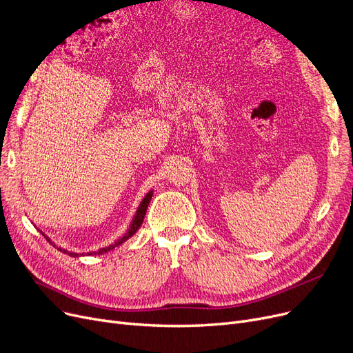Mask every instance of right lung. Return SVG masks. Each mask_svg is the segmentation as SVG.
I'll return each instance as SVG.
<instances>
[{"instance_id":"obj_1","label":"right lung","mask_w":353,"mask_h":353,"mask_svg":"<svg viewBox=\"0 0 353 353\" xmlns=\"http://www.w3.org/2000/svg\"><path fill=\"white\" fill-rule=\"evenodd\" d=\"M150 198H152V191L150 192H148V195L143 198V201L141 203V205H139V208H138V211H137V215H135V220H133V223H132V225H130V228H129V231L125 234V236L119 240V241H116L114 244H112V245H109V247H106V248H100L97 253L94 251V253H89V254H103V253H106V251H109V250H112V248H114L116 245H121L123 241H126L129 237H132L133 234H135L137 231H138V228L141 227V224L143 223V218H145V214H146V210H148V205H149V203H150ZM43 234V232H41ZM44 236V234H43ZM46 237V236H44ZM46 240L50 243V244H53L52 241L48 240V237H46ZM59 250L60 251H63V253H65V254H69V256H72V257H77L79 254L77 253H69V251H65V250H63V248H60L59 247ZM81 256V254H80Z\"/></svg>"}]
</instances>
